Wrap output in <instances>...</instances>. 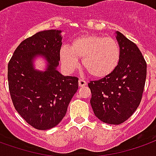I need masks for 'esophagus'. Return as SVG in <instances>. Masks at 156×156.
I'll use <instances>...</instances> for the list:
<instances>
[{"instance_id":"1","label":"esophagus","mask_w":156,"mask_h":156,"mask_svg":"<svg viewBox=\"0 0 156 156\" xmlns=\"http://www.w3.org/2000/svg\"><path fill=\"white\" fill-rule=\"evenodd\" d=\"M87 83V81H85L84 79L80 78V79L78 80V85H79V87H83V86H86Z\"/></svg>"}]
</instances>
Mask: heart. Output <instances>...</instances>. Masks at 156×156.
<instances>
[{"label": "heart", "instance_id": "1", "mask_svg": "<svg viewBox=\"0 0 156 156\" xmlns=\"http://www.w3.org/2000/svg\"><path fill=\"white\" fill-rule=\"evenodd\" d=\"M59 57L63 69L72 73L79 65L94 78H104L113 72L121 58L119 44L110 37L98 34H83L75 38L70 46H63Z\"/></svg>", "mask_w": 156, "mask_h": 156}]
</instances>
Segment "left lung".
<instances>
[{
  "label": "left lung",
  "mask_w": 156,
  "mask_h": 156,
  "mask_svg": "<svg viewBox=\"0 0 156 156\" xmlns=\"http://www.w3.org/2000/svg\"><path fill=\"white\" fill-rule=\"evenodd\" d=\"M121 49L118 65L107 77L88 83L95 116L101 122L119 125L139 107L146 78V63L136 44L116 31Z\"/></svg>",
  "instance_id": "left-lung-1"
}]
</instances>
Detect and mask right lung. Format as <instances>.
<instances>
[{
  "mask_svg": "<svg viewBox=\"0 0 156 156\" xmlns=\"http://www.w3.org/2000/svg\"><path fill=\"white\" fill-rule=\"evenodd\" d=\"M61 30L38 32L20 43L8 63V83L18 113L38 130L55 127L65 116L78 88V78L57 70L62 45ZM45 58L44 71L34 69V59Z\"/></svg>",
  "mask_w": 156,
  "mask_h": 156,
  "instance_id": "1",
  "label": "right lung"
}]
</instances>
